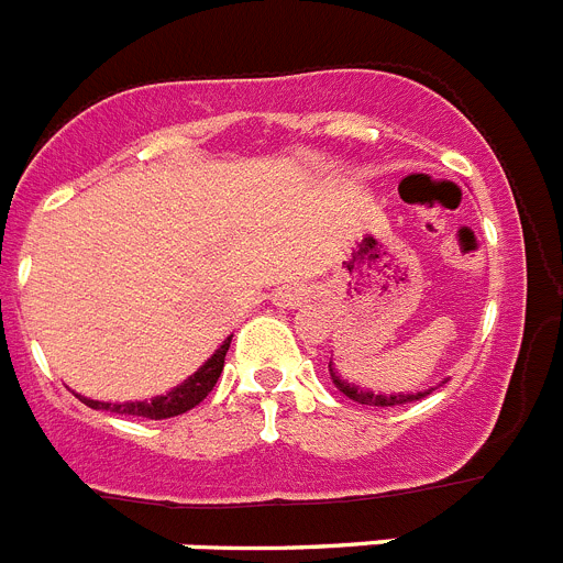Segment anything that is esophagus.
I'll return each mask as SVG.
<instances>
[{"label":"esophagus","mask_w":563,"mask_h":563,"mask_svg":"<svg viewBox=\"0 0 563 563\" xmlns=\"http://www.w3.org/2000/svg\"><path fill=\"white\" fill-rule=\"evenodd\" d=\"M276 301L282 307H296L298 301H301V292H298V290H282V292H278Z\"/></svg>","instance_id":"1"}]
</instances>
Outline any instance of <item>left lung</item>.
Returning <instances> with one entry per match:
<instances>
[{"instance_id": "left-lung-1", "label": "left lung", "mask_w": 563, "mask_h": 563, "mask_svg": "<svg viewBox=\"0 0 563 563\" xmlns=\"http://www.w3.org/2000/svg\"><path fill=\"white\" fill-rule=\"evenodd\" d=\"M330 375H332V383L338 386V391H343V395L350 397V400L361 402V406H402V402L420 400V397L431 395V389L429 391H411V395H402V391H395V395H375V391H369V389H357L355 383L343 380V377L338 375L335 366H332V361H330Z\"/></svg>"}]
</instances>
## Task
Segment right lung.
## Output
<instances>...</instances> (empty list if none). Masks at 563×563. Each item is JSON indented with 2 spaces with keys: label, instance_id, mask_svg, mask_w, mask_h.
Listing matches in <instances>:
<instances>
[{
  "label": "right lung",
  "instance_id": "obj_1",
  "mask_svg": "<svg viewBox=\"0 0 563 563\" xmlns=\"http://www.w3.org/2000/svg\"><path fill=\"white\" fill-rule=\"evenodd\" d=\"M231 338L228 335L222 341V346L202 363L200 369L194 372L191 377L180 383V386H174L172 391L166 395H157L152 400H129V402H101V400H89V397H81L87 402L89 409L98 411H114V415H129V417H146V420H166V417H177L191 411L194 406H200L202 400L208 397V391L217 386L222 375V366H225V355L228 346H231Z\"/></svg>",
  "mask_w": 563,
  "mask_h": 563
}]
</instances>
